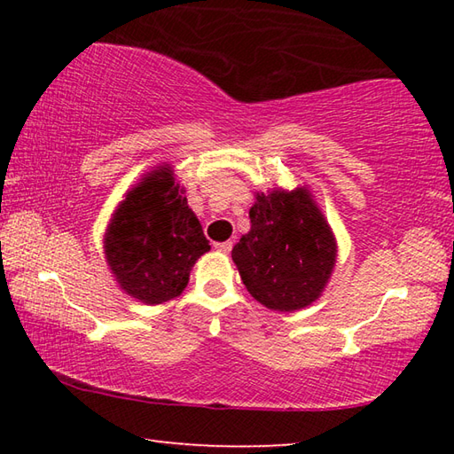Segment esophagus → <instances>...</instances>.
I'll return each mask as SVG.
<instances>
[{
	"instance_id": "esophagus-1",
	"label": "esophagus",
	"mask_w": 454,
	"mask_h": 454,
	"mask_svg": "<svg viewBox=\"0 0 454 454\" xmlns=\"http://www.w3.org/2000/svg\"><path fill=\"white\" fill-rule=\"evenodd\" d=\"M214 248L220 250V252H230V250H232V242H230V240L216 242V244H214Z\"/></svg>"
}]
</instances>
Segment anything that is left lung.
Listing matches in <instances>:
<instances>
[{
  "label": "left lung",
  "mask_w": 454,
  "mask_h": 454,
  "mask_svg": "<svg viewBox=\"0 0 454 454\" xmlns=\"http://www.w3.org/2000/svg\"><path fill=\"white\" fill-rule=\"evenodd\" d=\"M244 286L266 309L301 310L320 296L336 262V242L309 192L258 194L250 232L232 248Z\"/></svg>",
  "instance_id": "obj_1"
}]
</instances>
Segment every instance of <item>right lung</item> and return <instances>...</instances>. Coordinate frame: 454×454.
Masks as SVG:
<instances>
[{
  "label": "right lung",
  "mask_w": 454,
  "mask_h": 454,
  "mask_svg": "<svg viewBox=\"0 0 454 454\" xmlns=\"http://www.w3.org/2000/svg\"><path fill=\"white\" fill-rule=\"evenodd\" d=\"M104 248L107 266L129 296L162 304L186 288L192 266L210 244L170 170L160 168L120 204Z\"/></svg>",
  "instance_id": "1"
}]
</instances>
